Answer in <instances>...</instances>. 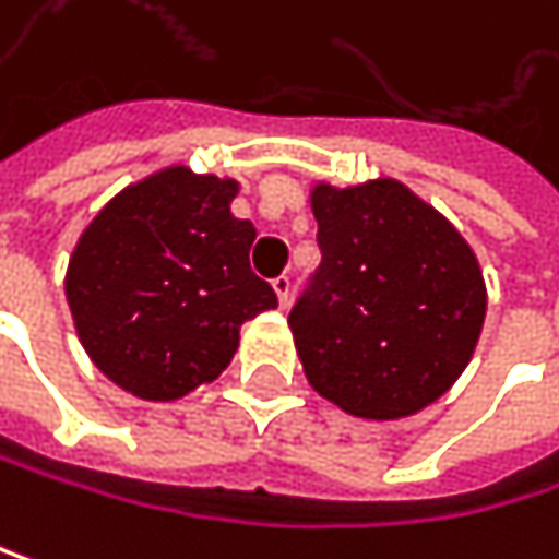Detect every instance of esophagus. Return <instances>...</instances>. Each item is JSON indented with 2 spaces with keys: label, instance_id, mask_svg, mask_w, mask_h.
Segmentation results:
<instances>
[{
  "label": "esophagus",
  "instance_id": "obj_1",
  "mask_svg": "<svg viewBox=\"0 0 559 559\" xmlns=\"http://www.w3.org/2000/svg\"><path fill=\"white\" fill-rule=\"evenodd\" d=\"M271 288H274V295H277V305L288 308V301H292V277H288V274H277L274 282H271Z\"/></svg>",
  "mask_w": 559,
  "mask_h": 559
}]
</instances>
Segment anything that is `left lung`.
Instances as JSON below:
<instances>
[{
	"mask_svg": "<svg viewBox=\"0 0 559 559\" xmlns=\"http://www.w3.org/2000/svg\"><path fill=\"white\" fill-rule=\"evenodd\" d=\"M321 264L288 314L311 386L360 419H403L468 367L485 324L475 251L396 179L314 186Z\"/></svg>",
	"mask_w": 559,
	"mask_h": 559,
	"instance_id": "obj_1",
	"label": "left lung"
}]
</instances>
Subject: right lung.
I'll list each match as a JSON object with an SVG mask.
<instances>
[{
	"label": "right lung",
	"mask_w": 559,
	"mask_h": 559,
	"mask_svg": "<svg viewBox=\"0 0 559 559\" xmlns=\"http://www.w3.org/2000/svg\"><path fill=\"white\" fill-rule=\"evenodd\" d=\"M235 179L159 169L117 192L84 228L64 295L94 367L120 390L169 403L212 383L238 328L277 308L251 271L254 225L231 215Z\"/></svg>",
	"instance_id": "1"
}]
</instances>
